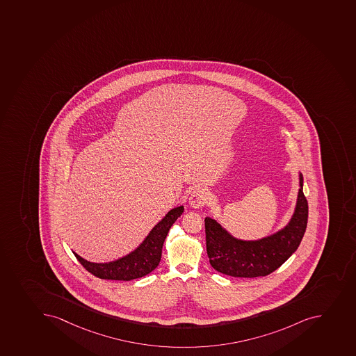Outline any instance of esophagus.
<instances>
[{"mask_svg": "<svg viewBox=\"0 0 356 356\" xmlns=\"http://www.w3.org/2000/svg\"><path fill=\"white\" fill-rule=\"evenodd\" d=\"M208 201V194L203 188H196L191 194L190 202L194 208H201Z\"/></svg>", "mask_w": 356, "mask_h": 356, "instance_id": "esophagus-1", "label": "esophagus"}]
</instances>
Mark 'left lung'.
<instances>
[{
  "label": "left lung",
  "instance_id": "left-lung-1",
  "mask_svg": "<svg viewBox=\"0 0 356 356\" xmlns=\"http://www.w3.org/2000/svg\"><path fill=\"white\" fill-rule=\"evenodd\" d=\"M303 177L300 176V190L296 213L289 226L280 232L257 241L234 239L222 226L207 217V252L210 264L218 273L239 278L268 276L278 269L296 252L306 232L308 201L303 194Z\"/></svg>",
  "mask_w": 356,
  "mask_h": 356
}]
</instances>
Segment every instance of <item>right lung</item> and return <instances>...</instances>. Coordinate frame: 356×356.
<instances>
[{
    "label": "right lung",
    "mask_w": 356,
    "mask_h": 356,
    "mask_svg": "<svg viewBox=\"0 0 356 356\" xmlns=\"http://www.w3.org/2000/svg\"><path fill=\"white\" fill-rule=\"evenodd\" d=\"M184 213V207H178L168 213L163 220L154 226L145 241L134 252L115 262L92 263L81 259L74 252L80 264L94 276L101 280H136L146 276L156 269L162 256L164 240H165L170 227L176 222L178 217Z\"/></svg>",
    "instance_id": "right-lung-1"
}]
</instances>
